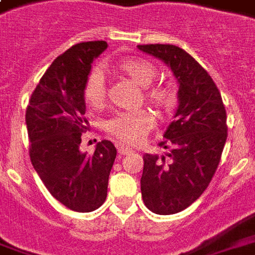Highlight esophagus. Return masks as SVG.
I'll return each mask as SVG.
<instances>
[{"mask_svg":"<svg viewBox=\"0 0 255 255\" xmlns=\"http://www.w3.org/2000/svg\"><path fill=\"white\" fill-rule=\"evenodd\" d=\"M131 152H133L131 148H128V146H124V145L118 146V153H120V155H124V156L130 155Z\"/></svg>","mask_w":255,"mask_h":255,"instance_id":"obj_1","label":"esophagus"}]
</instances>
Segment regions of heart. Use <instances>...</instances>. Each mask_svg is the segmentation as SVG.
<instances>
[{
	"instance_id": "1",
	"label": "heart",
	"mask_w": 255,
	"mask_h": 255,
	"mask_svg": "<svg viewBox=\"0 0 255 255\" xmlns=\"http://www.w3.org/2000/svg\"><path fill=\"white\" fill-rule=\"evenodd\" d=\"M117 73L126 76L133 83L144 87V99L157 113H168L176 103V95L174 88L167 83L150 84L157 74L155 65L144 58L133 57L118 61L114 65ZM84 102L94 109H102L107 98V87L103 73L95 69L85 79L83 87ZM155 126V117L145 109L128 113H118L106 122V130L115 140L126 145H135L144 140Z\"/></svg>"
}]
</instances>
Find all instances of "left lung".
<instances>
[{"instance_id": "obj_1", "label": "left lung", "mask_w": 255, "mask_h": 255, "mask_svg": "<svg viewBox=\"0 0 255 255\" xmlns=\"http://www.w3.org/2000/svg\"><path fill=\"white\" fill-rule=\"evenodd\" d=\"M163 61L179 84L178 109L160 146L166 155H144L141 196L156 215L186 209L205 191L220 163L227 140L222 95L205 69L174 44H138Z\"/></svg>"}]
</instances>
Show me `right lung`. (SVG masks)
<instances>
[{
	"label": "right lung",
	"instance_id": "right-lung-1",
	"mask_svg": "<svg viewBox=\"0 0 255 255\" xmlns=\"http://www.w3.org/2000/svg\"><path fill=\"white\" fill-rule=\"evenodd\" d=\"M105 40L72 46L54 59L31 95L25 113L29 157L50 194L74 212H92L106 201L117 149L109 140L92 155L80 150L84 118L83 87Z\"/></svg>",
	"mask_w": 255,
	"mask_h": 255
}]
</instances>
